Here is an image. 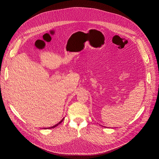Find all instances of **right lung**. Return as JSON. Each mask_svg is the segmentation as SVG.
Listing matches in <instances>:
<instances>
[{"label":"right lung","mask_w":159,"mask_h":159,"mask_svg":"<svg viewBox=\"0 0 159 159\" xmlns=\"http://www.w3.org/2000/svg\"><path fill=\"white\" fill-rule=\"evenodd\" d=\"M63 120H64V119H62V120H61V121H60V122H58V124H56V125H55V126H52V127H50V128H55V127H56V126H58V124H61V122H62V121H63Z\"/></svg>","instance_id":"add662e5"}]
</instances>
